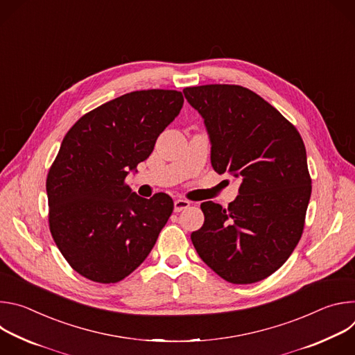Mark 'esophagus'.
Here are the masks:
<instances>
[{
    "label": "esophagus",
    "mask_w": 355,
    "mask_h": 355,
    "mask_svg": "<svg viewBox=\"0 0 355 355\" xmlns=\"http://www.w3.org/2000/svg\"><path fill=\"white\" fill-rule=\"evenodd\" d=\"M189 205H191V202L187 199H175L174 200V212H181V211L189 208Z\"/></svg>",
    "instance_id": "34e87169"
}]
</instances>
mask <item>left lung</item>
Wrapping results in <instances>:
<instances>
[{
  "mask_svg": "<svg viewBox=\"0 0 355 355\" xmlns=\"http://www.w3.org/2000/svg\"><path fill=\"white\" fill-rule=\"evenodd\" d=\"M184 95L205 119L214 170L241 178L227 208L200 204L205 222L192 232V244L227 282H259L282 267L303 233L312 192L305 144L279 111L245 87H187Z\"/></svg>",
  "mask_w": 355,
  "mask_h": 355,
  "instance_id": "left-lung-1",
  "label": "left lung"
}]
</instances>
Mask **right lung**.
Returning a JSON list of instances; mask_svg holds the SVG:
<instances>
[{"label": "right lung", "instance_id": "right-lung-1", "mask_svg": "<svg viewBox=\"0 0 355 355\" xmlns=\"http://www.w3.org/2000/svg\"><path fill=\"white\" fill-rule=\"evenodd\" d=\"M182 104L175 89L133 91L87 112L66 133L46 180L49 229L70 267L87 279L126 278L171 216L167 193L146 199L125 180L151 155Z\"/></svg>", "mask_w": 355, "mask_h": 355}]
</instances>
